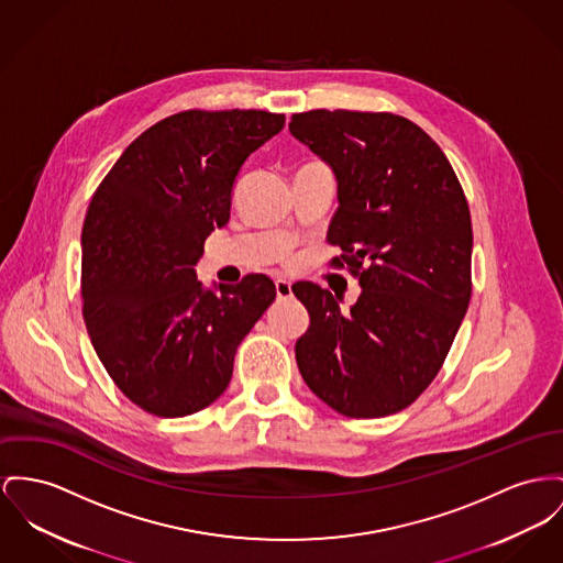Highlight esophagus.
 <instances>
[{
	"label": "esophagus",
	"mask_w": 563,
	"mask_h": 563,
	"mask_svg": "<svg viewBox=\"0 0 563 563\" xmlns=\"http://www.w3.org/2000/svg\"><path fill=\"white\" fill-rule=\"evenodd\" d=\"M275 292H277V299H290V297H292V286H290V282L277 279V282H275Z\"/></svg>",
	"instance_id": "obj_1"
}]
</instances>
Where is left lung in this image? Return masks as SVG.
I'll return each mask as SVG.
<instances>
[{
	"label": "left lung",
	"mask_w": 563,
	"mask_h": 563,
	"mask_svg": "<svg viewBox=\"0 0 563 563\" xmlns=\"http://www.w3.org/2000/svg\"><path fill=\"white\" fill-rule=\"evenodd\" d=\"M288 128L335 175L327 239L361 284L347 311L311 282L292 286L309 311L295 345L300 375L343 416L401 412L440 372L470 305L465 194L444 151L406 117L322 109Z\"/></svg>",
	"instance_id": "left-lung-1"
}]
</instances>
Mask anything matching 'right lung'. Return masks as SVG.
<instances>
[{"instance_id": "add662e5", "label": "right lung", "mask_w": 563, "mask_h": 563, "mask_svg": "<svg viewBox=\"0 0 563 563\" xmlns=\"http://www.w3.org/2000/svg\"><path fill=\"white\" fill-rule=\"evenodd\" d=\"M284 114L186 111L145 130L96 189L80 234L82 318L98 358L145 412L177 418L228 386L239 343L275 300L261 273L205 288L196 263L228 224L245 159Z\"/></svg>"}]
</instances>
